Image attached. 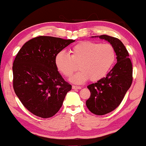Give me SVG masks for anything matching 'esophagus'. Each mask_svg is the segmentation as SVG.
Instances as JSON below:
<instances>
[{"instance_id": "34e87169", "label": "esophagus", "mask_w": 146, "mask_h": 146, "mask_svg": "<svg viewBox=\"0 0 146 146\" xmlns=\"http://www.w3.org/2000/svg\"><path fill=\"white\" fill-rule=\"evenodd\" d=\"M73 89H81L82 86H75V85H73L72 86Z\"/></svg>"}]
</instances>
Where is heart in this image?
<instances>
[{"label":"heart","instance_id":"obj_1","mask_svg":"<svg viewBox=\"0 0 146 146\" xmlns=\"http://www.w3.org/2000/svg\"><path fill=\"white\" fill-rule=\"evenodd\" d=\"M71 55L60 51L55 58L57 69L66 78H70L79 64L80 71L71 78L77 84L101 80L108 73L116 60V51L110 44L92 41L78 43L70 50Z\"/></svg>","mask_w":146,"mask_h":146}]
</instances>
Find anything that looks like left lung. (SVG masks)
Returning a JSON list of instances; mask_svg holds the SVG:
<instances>
[{"mask_svg": "<svg viewBox=\"0 0 146 146\" xmlns=\"http://www.w3.org/2000/svg\"><path fill=\"white\" fill-rule=\"evenodd\" d=\"M108 41L116 51L117 62L105 78L89 84L90 97L86 106L91 113L104 115L119 106L132 82V64L126 48L118 38L108 35L99 36Z\"/></svg>", "mask_w": 146, "mask_h": 146, "instance_id": "1", "label": "left lung"}]
</instances>
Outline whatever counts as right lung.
I'll return each mask as SVG.
<instances>
[{"label":"right lung","instance_id":"add662e5","mask_svg":"<svg viewBox=\"0 0 146 146\" xmlns=\"http://www.w3.org/2000/svg\"><path fill=\"white\" fill-rule=\"evenodd\" d=\"M73 40L38 36L27 42L13 63V87L23 105L42 118L59 111L71 85L64 80L55 64L56 55Z\"/></svg>","mask_w":146,"mask_h":146}]
</instances>
